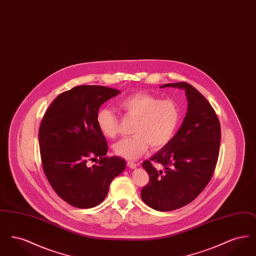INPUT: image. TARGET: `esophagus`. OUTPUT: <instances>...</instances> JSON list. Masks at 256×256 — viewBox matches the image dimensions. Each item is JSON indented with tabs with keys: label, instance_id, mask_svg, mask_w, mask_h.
Instances as JSON below:
<instances>
[{
	"label": "esophagus",
	"instance_id": "1",
	"mask_svg": "<svg viewBox=\"0 0 256 256\" xmlns=\"http://www.w3.org/2000/svg\"><path fill=\"white\" fill-rule=\"evenodd\" d=\"M126 164H128V166L130 169H135V168L137 167V164L134 163V161H128Z\"/></svg>",
	"mask_w": 256,
	"mask_h": 256
}]
</instances>
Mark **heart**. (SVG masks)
Masks as SVG:
<instances>
[{"label":"heart","mask_w":256,"mask_h":256,"mask_svg":"<svg viewBox=\"0 0 256 256\" xmlns=\"http://www.w3.org/2000/svg\"><path fill=\"white\" fill-rule=\"evenodd\" d=\"M119 106L136 121L134 136L124 138L113 146L114 152L124 158L135 159L145 154L148 146H166L178 130L182 119L178 104L172 100H160L148 93H134L122 98ZM100 132L114 138L119 130V119L108 108L98 110L96 118Z\"/></svg>","instance_id":"1"}]
</instances>
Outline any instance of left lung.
<instances>
[{
	"label": "left lung",
	"mask_w": 256,
	"mask_h": 256,
	"mask_svg": "<svg viewBox=\"0 0 256 256\" xmlns=\"http://www.w3.org/2000/svg\"><path fill=\"white\" fill-rule=\"evenodd\" d=\"M160 87L184 89L188 100L178 132L142 164L150 182L141 198L148 206L165 212L190 204L210 182L219 156L220 126L215 110L195 87L186 82Z\"/></svg>",
	"instance_id": "obj_1"
}]
</instances>
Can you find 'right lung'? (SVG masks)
Wrapping results in <instances>:
<instances>
[{
  "label": "right lung",
  "mask_w": 256,
  "mask_h": 256,
  "mask_svg": "<svg viewBox=\"0 0 256 256\" xmlns=\"http://www.w3.org/2000/svg\"><path fill=\"white\" fill-rule=\"evenodd\" d=\"M120 93L106 86H76L56 98L42 119V168L54 192L73 206H98L126 169L124 159L106 156L108 143L96 122L100 106ZM95 157L99 164L88 166L86 161Z\"/></svg>",
  "instance_id": "add662e5"
}]
</instances>
